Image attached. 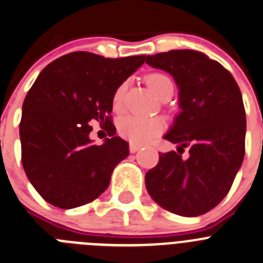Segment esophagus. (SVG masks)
I'll return each mask as SVG.
<instances>
[{"mask_svg":"<svg viewBox=\"0 0 263 263\" xmlns=\"http://www.w3.org/2000/svg\"><path fill=\"white\" fill-rule=\"evenodd\" d=\"M140 148H141V146L137 145V144H129V152H131V153H136Z\"/></svg>","mask_w":263,"mask_h":263,"instance_id":"obj_1","label":"esophagus"}]
</instances>
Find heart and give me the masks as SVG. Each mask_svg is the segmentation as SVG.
Here are the masks:
<instances>
[{
  "label": "heart",
  "mask_w": 263,
  "mask_h": 263,
  "mask_svg": "<svg viewBox=\"0 0 263 263\" xmlns=\"http://www.w3.org/2000/svg\"><path fill=\"white\" fill-rule=\"evenodd\" d=\"M146 84L156 97L162 101L169 93L173 94L172 80L164 73H151L146 76ZM126 93V84H120L112 96V108L122 110L123 99ZM164 129V122L160 118H145L139 115H126L118 122L120 136L132 144H145L155 139Z\"/></svg>",
  "instance_id": "1"
}]
</instances>
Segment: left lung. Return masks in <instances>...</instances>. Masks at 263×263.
<instances>
[{"instance_id":"left-lung-1","label":"left lung","mask_w":263,"mask_h":263,"mask_svg":"<svg viewBox=\"0 0 263 263\" xmlns=\"http://www.w3.org/2000/svg\"><path fill=\"white\" fill-rule=\"evenodd\" d=\"M146 64L174 79L181 108L164 136L178 144V153H160L145 174L146 190L173 214L199 216L226 198L242 164L247 117L240 87L221 64L199 51L156 53Z\"/></svg>"}]
</instances>
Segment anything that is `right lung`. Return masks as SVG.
<instances>
[{"instance_id": "add662e5", "label": "right lung", "mask_w": 263, "mask_h": 263, "mask_svg": "<svg viewBox=\"0 0 263 263\" xmlns=\"http://www.w3.org/2000/svg\"><path fill=\"white\" fill-rule=\"evenodd\" d=\"M144 61L145 55L72 52L37 76L23 102L20 136L26 176L46 202L69 210L108 187L112 170L129 155L128 143L115 136L112 96ZM94 121L111 136L102 146L88 137Z\"/></svg>"}]
</instances>
